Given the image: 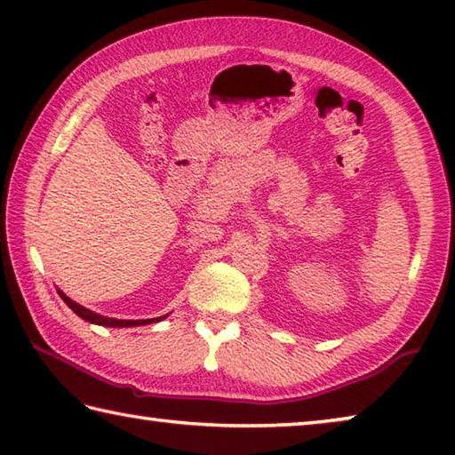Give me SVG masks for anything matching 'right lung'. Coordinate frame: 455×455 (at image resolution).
<instances>
[{
    "mask_svg": "<svg viewBox=\"0 0 455 455\" xmlns=\"http://www.w3.org/2000/svg\"><path fill=\"white\" fill-rule=\"evenodd\" d=\"M58 293H60V298H61L63 301H66L68 307L74 309V314H77L79 317H82V320L90 322V323H95V325H106V328H132V325H148V323H154V322H162L164 317H165V315L154 317V320H116V317L100 315V314L92 312V309H87V307H84V306L76 304V301L71 299V298H68L66 293H63L61 290H58Z\"/></svg>",
    "mask_w": 455,
    "mask_h": 455,
    "instance_id": "add662e5",
    "label": "right lung"
}]
</instances>
